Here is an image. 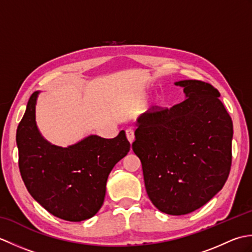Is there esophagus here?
I'll list each match as a JSON object with an SVG mask.
<instances>
[{
	"label": "esophagus",
	"mask_w": 252,
	"mask_h": 252,
	"mask_svg": "<svg viewBox=\"0 0 252 252\" xmlns=\"http://www.w3.org/2000/svg\"><path fill=\"white\" fill-rule=\"evenodd\" d=\"M126 135L127 141L132 144L133 141H134V131H133L132 129H127V130H126Z\"/></svg>",
	"instance_id": "obj_1"
}]
</instances>
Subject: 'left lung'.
I'll use <instances>...</instances> for the list:
<instances>
[{
    "label": "left lung",
    "mask_w": 252,
    "mask_h": 252,
    "mask_svg": "<svg viewBox=\"0 0 252 252\" xmlns=\"http://www.w3.org/2000/svg\"><path fill=\"white\" fill-rule=\"evenodd\" d=\"M185 99L147 110L136 120L132 149L142 162L149 199L161 212L183 216L222 189L232 163L233 122L211 84L174 83Z\"/></svg>",
    "instance_id": "1"
}]
</instances>
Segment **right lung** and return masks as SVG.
Masks as SVG:
<instances>
[{
  "mask_svg": "<svg viewBox=\"0 0 252 252\" xmlns=\"http://www.w3.org/2000/svg\"><path fill=\"white\" fill-rule=\"evenodd\" d=\"M40 93L31 95L16 133L21 178L33 199L53 216L88 220L103 206L108 175L129 153L130 143L122 130L114 138L91 134L67 147L54 145L36 126Z\"/></svg>",
  "mask_w": 252,
  "mask_h": 252,
  "instance_id": "right-lung-1",
  "label": "right lung"
}]
</instances>
